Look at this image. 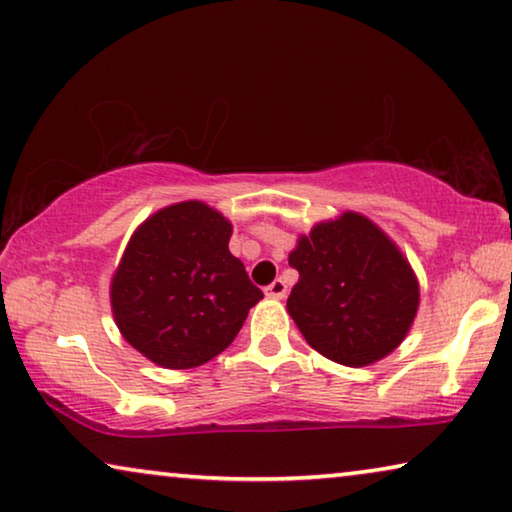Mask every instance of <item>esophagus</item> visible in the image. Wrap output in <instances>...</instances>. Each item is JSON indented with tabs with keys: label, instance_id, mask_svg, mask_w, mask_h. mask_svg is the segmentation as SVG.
I'll use <instances>...</instances> for the list:
<instances>
[{
	"label": "esophagus",
	"instance_id": "obj_1",
	"mask_svg": "<svg viewBox=\"0 0 512 512\" xmlns=\"http://www.w3.org/2000/svg\"><path fill=\"white\" fill-rule=\"evenodd\" d=\"M266 297H271V299H283L285 294H287V285H285V280H280V278H276L273 280L271 285H266Z\"/></svg>",
	"mask_w": 512,
	"mask_h": 512
}]
</instances>
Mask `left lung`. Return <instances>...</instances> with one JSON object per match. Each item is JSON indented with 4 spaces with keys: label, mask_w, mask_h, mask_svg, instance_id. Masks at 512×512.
<instances>
[{
    "label": "left lung",
    "mask_w": 512,
    "mask_h": 512,
    "mask_svg": "<svg viewBox=\"0 0 512 512\" xmlns=\"http://www.w3.org/2000/svg\"><path fill=\"white\" fill-rule=\"evenodd\" d=\"M287 313L313 350L343 366L378 362L413 325L420 287L397 246L364 215L315 225L290 253Z\"/></svg>",
    "instance_id": "1"
}]
</instances>
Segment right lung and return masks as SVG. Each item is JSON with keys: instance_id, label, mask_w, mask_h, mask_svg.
I'll list each match as a JSON object with an SVG mask.
<instances>
[{"instance_id": "add662e5", "label": "right lung", "mask_w": 512, "mask_h": 512, "mask_svg": "<svg viewBox=\"0 0 512 512\" xmlns=\"http://www.w3.org/2000/svg\"><path fill=\"white\" fill-rule=\"evenodd\" d=\"M232 225L201 201L162 208L136 229L111 283L118 329L150 362L192 369L229 348L264 297L229 253Z\"/></svg>"}]
</instances>
